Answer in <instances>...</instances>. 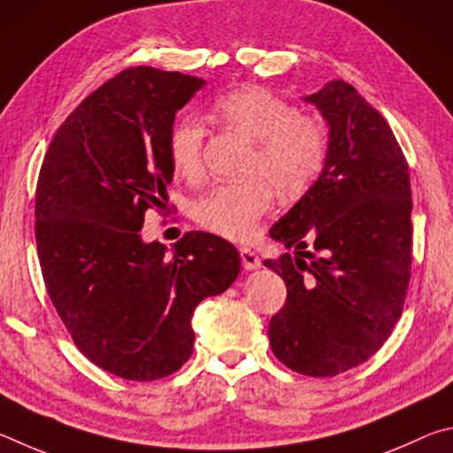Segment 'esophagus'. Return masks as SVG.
<instances>
[{
	"label": "esophagus",
	"mask_w": 453,
	"mask_h": 453,
	"mask_svg": "<svg viewBox=\"0 0 453 453\" xmlns=\"http://www.w3.org/2000/svg\"><path fill=\"white\" fill-rule=\"evenodd\" d=\"M241 260H242V266L247 268V271H257V268H260L258 255L249 247L241 249Z\"/></svg>",
	"instance_id": "34e87169"
}]
</instances>
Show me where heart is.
I'll return each mask as SVG.
<instances>
[{"instance_id":"b5f03b06","label":"heart","mask_w":453,"mask_h":453,"mask_svg":"<svg viewBox=\"0 0 453 453\" xmlns=\"http://www.w3.org/2000/svg\"><path fill=\"white\" fill-rule=\"evenodd\" d=\"M212 115L257 142L249 171L255 179L214 187L196 203L195 217L214 234L250 241L258 233L260 219L273 206L271 182L258 174L271 179L282 195L303 193L326 163V133L319 121L300 115L288 101L260 87L222 95L212 103ZM203 142L204 127L196 117L187 115L174 121L166 139V153L179 177L188 180L201 177Z\"/></svg>"}]
</instances>
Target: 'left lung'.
Returning a JSON list of instances; mask_svg holds the SVG:
<instances>
[{"label": "left lung", "mask_w": 453, "mask_h": 453, "mask_svg": "<svg viewBox=\"0 0 453 453\" xmlns=\"http://www.w3.org/2000/svg\"><path fill=\"white\" fill-rule=\"evenodd\" d=\"M303 101L326 121L328 157L271 228L296 257L265 260L288 292L268 338L284 366L326 378L366 362L400 319L411 268V188L390 125L350 83L328 81Z\"/></svg>", "instance_id": "1"}]
</instances>
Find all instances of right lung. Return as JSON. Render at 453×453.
Returning <instances> with one entry per match:
<instances>
[{
	"label": "right lung",
	"instance_id": "obj_1",
	"mask_svg": "<svg viewBox=\"0 0 453 453\" xmlns=\"http://www.w3.org/2000/svg\"><path fill=\"white\" fill-rule=\"evenodd\" d=\"M204 85L179 71H121L63 121L39 171L47 295L79 350L134 382L171 376L190 358L196 304L241 273L239 250L217 234L188 233L171 255L141 239L147 209L169 201L174 117Z\"/></svg>",
	"mask_w": 453,
	"mask_h": 453
}]
</instances>
